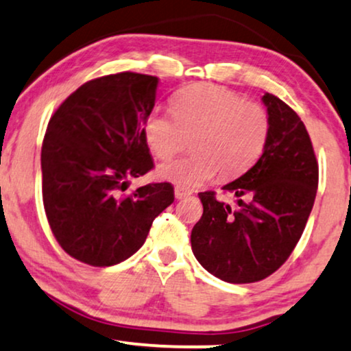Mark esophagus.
<instances>
[{"mask_svg": "<svg viewBox=\"0 0 351 351\" xmlns=\"http://www.w3.org/2000/svg\"><path fill=\"white\" fill-rule=\"evenodd\" d=\"M191 189H188V188H183V186H176L175 188V197L176 199H186V197H189L191 196Z\"/></svg>", "mask_w": 351, "mask_h": 351, "instance_id": "obj_1", "label": "esophagus"}]
</instances>
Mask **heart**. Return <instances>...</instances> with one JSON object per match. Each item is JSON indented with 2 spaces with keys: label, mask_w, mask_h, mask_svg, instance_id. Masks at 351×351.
Returning a JSON list of instances; mask_svg holds the SVG:
<instances>
[{
  "label": "heart",
  "mask_w": 351,
  "mask_h": 351,
  "mask_svg": "<svg viewBox=\"0 0 351 351\" xmlns=\"http://www.w3.org/2000/svg\"><path fill=\"white\" fill-rule=\"evenodd\" d=\"M171 113L152 110L144 121V139L160 160L180 152L191 139L193 152L158 168L160 178L183 188L207 183L217 171L223 180L241 175L267 143L270 121L264 106L225 87L196 84L181 88L171 99Z\"/></svg>",
  "instance_id": "1"
}]
</instances>
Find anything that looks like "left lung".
<instances>
[{"label": "left lung", "mask_w": 351, "mask_h": 351, "mask_svg": "<svg viewBox=\"0 0 351 351\" xmlns=\"http://www.w3.org/2000/svg\"><path fill=\"white\" fill-rule=\"evenodd\" d=\"M269 137L259 160L223 189L237 206L199 193L204 212L191 247L207 272L228 283H252L274 274L295 250L316 199L319 168L298 114L278 97H263Z\"/></svg>", "instance_id": "1"}]
</instances>
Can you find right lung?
<instances>
[{"mask_svg": "<svg viewBox=\"0 0 351 351\" xmlns=\"http://www.w3.org/2000/svg\"><path fill=\"white\" fill-rule=\"evenodd\" d=\"M158 79L118 73L73 92L48 123L42 145L43 207L60 246L95 267L126 261L144 245L152 221L175 201L170 183L124 194L152 170L144 121Z\"/></svg>", "mask_w": 351, "mask_h": 351, "instance_id": "1", "label": "right lung"}]
</instances>
